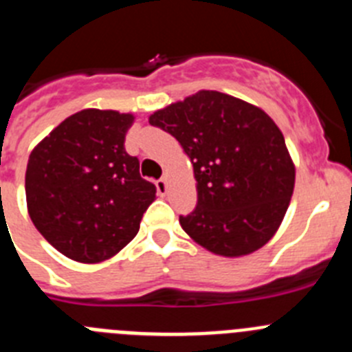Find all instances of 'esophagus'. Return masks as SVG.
<instances>
[{
	"mask_svg": "<svg viewBox=\"0 0 352 352\" xmlns=\"http://www.w3.org/2000/svg\"><path fill=\"white\" fill-rule=\"evenodd\" d=\"M155 185H157L158 195H160V197H164V195L167 194V182H166V179H164V178L158 179V182L155 183Z\"/></svg>",
	"mask_w": 352,
	"mask_h": 352,
	"instance_id": "obj_1",
	"label": "esophagus"
}]
</instances>
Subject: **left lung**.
<instances>
[{"mask_svg":"<svg viewBox=\"0 0 352 352\" xmlns=\"http://www.w3.org/2000/svg\"><path fill=\"white\" fill-rule=\"evenodd\" d=\"M149 125L176 138L194 166L197 206L179 223L195 243L222 257L268 243L291 203L296 169L263 109L203 89L155 111Z\"/></svg>","mask_w":352,"mask_h":352,"instance_id":"left-lung-1","label":"left lung"}]
</instances>
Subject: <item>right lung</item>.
Segmentation results:
<instances>
[{
	"instance_id": "add662e5",
	"label": "right lung",
	"mask_w": 352,
	"mask_h": 352,
	"mask_svg": "<svg viewBox=\"0 0 352 352\" xmlns=\"http://www.w3.org/2000/svg\"><path fill=\"white\" fill-rule=\"evenodd\" d=\"M132 113L82 109L33 148L26 169V204L40 234L68 259L95 264L135 238L157 199L125 151Z\"/></svg>"
}]
</instances>
